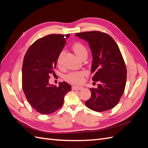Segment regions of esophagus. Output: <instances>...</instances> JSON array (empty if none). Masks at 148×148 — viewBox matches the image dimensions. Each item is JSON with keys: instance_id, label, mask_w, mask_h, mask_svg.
Segmentation results:
<instances>
[{"instance_id": "esophagus-1", "label": "esophagus", "mask_w": 148, "mask_h": 148, "mask_svg": "<svg viewBox=\"0 0 148 148\" xmlns=\"http://www.w3.org/2000/svg\"><path fill=\"white\" fill-rule=\"evenodd\" d=\"M83 88L82 86H72V90H81Z\"/></svg>"}]
</instances>
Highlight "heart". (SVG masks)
Wrapping results in <instances>:
<instances>
[{
    "instance_id": "b5f03b06",
    "label": "heart",
    "mask_w": 148,
    "mask_h": 148,
    "mask_svg": "<svg viewBox=\"0 0 148 148\" xmlns=\"http://www.w3.org/2000/svg\"><path fill=\"white\" fill-rule=\"evenodd\" d=\"M72 49L73 50V51L77 55V57H79L80 59L83 58H86L88 55V49L82 43L79 42L74 43L72 46ZM63 56H64V51H62L59 53L58 57L56 58V64L58 67H61L62 65ZM85 74L86 73L84 71L72 72L65 76V80L72 84H80L83 82V77Z\"/></svg>"
}]
</instances>
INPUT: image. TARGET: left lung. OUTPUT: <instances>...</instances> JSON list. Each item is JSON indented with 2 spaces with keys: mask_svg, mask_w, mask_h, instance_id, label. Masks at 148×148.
I'll return each instance as SVG.
<instances>
[{
  "mask_svg": "<svg viewBox=\"0 0 148 148\" xmlns=\"http://www.w3.org/2000/svg\"><path fill=\"white\" fill-rule=\"evenodd\" d=\"M76 36L88 42L93 56L92 80L99 82L97 88L90 89L92 95L85 105L97 112L111 109L120 100L127 81L126 65L119 47L111 36L99 31Z\"/></svg>",
  "mask_w": 148,
  "mask_h": 148,
  "instance_id": "left-lung-1",
  "label": "left lung"
}]
</instances>
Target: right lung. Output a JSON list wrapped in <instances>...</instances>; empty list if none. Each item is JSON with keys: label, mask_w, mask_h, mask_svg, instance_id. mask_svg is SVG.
Returning a JSON list of instances; mask_svg holds the SVG:
<instances>
[{"label": "right lung", "mask_w": 148, "mask_h": 148, "mask_svg": "<svg viewBox=\"0 0 148 148\" xmlns=\"http://www.w3.org/2000/svg\"><path fill=\"white\" fill-rule=\"evenodd\" d=\"M70 34H49L37 39L28 49L22 67V88L31 106L42 114H49L64 104L71 86L66 82L59 86L49 83L56 68V58Z\"/></svg>", "instance_id": "obj_1"}]
</instances>
